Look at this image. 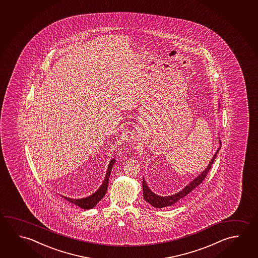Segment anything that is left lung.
<instances>
[{"label":"left lung","mask_w":258,"mask_h":258,"mask_svg":"<svg viewBox=\"0 0 258 258\" xmlns=\"http://www.w3.org/2000/svg\"><path fill=\"white\" fill-rule=\"evenodd\" d=\"M220 145H221V144H220ZM220 147L218 148V150H217V152L215 153L214 156L211 158V162H210V164L208 165L206 169L204 170L201 174H199V176L195 178V180H192L188 185H186L182 190H180L179 192L175 194V195H171V196H165V197L156 195V194H154L152 190L148 188V184H147V182L144 180L143 178L142 186H143V196L145 201H146L147 203H149V204H151L154 207L161 209V208L167 207V206H172L174 203H176L177 202H179L180 200L184 198L186 195H189L191 190H195L197 186L200 185V184L203 182V180L205 179V177L207 176L208 172L210 171V169L211 168V165L214 163L216 156H217L218 152L220 151Z\"/></svg>","instance_id":"8db88e82"}]
</instances>
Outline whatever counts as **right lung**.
<instances>
[{"label":"right lung","instance_id":"1","mask_svg":"<svg viewBox=\"0 0 258 258\" xmlns=\"http://www.w3.org/2000/svg\"><path fill=\"white\" fill-rule=\"evenodd\" d=\"M114 163L115 159H112V160L110 161V164L108 165V170H107V173H106L104 181L102 182L101 187L93 195H90V196L86 197V198L83 199L68 198V197H64V196H62V197L66 199L69 203H74V204H76V206L82 208L84 210L93 209L103 198V196L105 195L107 188H108V183H109L110 172H111V168H112V166L114 165Z\"/></svg>","mask_w":258,"mask_h":258}]
</instances>
